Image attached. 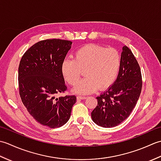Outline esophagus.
Masks as SVG:
<instances>
[{
    "mask_svg": "<svg viewBox=\"0 0 161 161\" xmlns=\"http://www.w3.org/2000/svg\"><path fill=\"white\" fill-rule=\"evenodd\" d=\"M77 100H85V99H86V96H79L77 97Z\"/></svg>",
    "mask_w": 161,
    "mask_h": 161,
    "instance_id": "esophagus-1",
    "label": "esophagus"
}]
</instances>
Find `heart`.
Segmentation results:
<instances>
[{
	"label": "heart",
	"instance_id": "b5f03b06",
	"mask_svg": "<svg viewBox=\"0 0 161 161\" xmlns=\"http://www.w3.org/2000/svg\"><path fill=\"white\" fill-rule=\"evenodd\" d=\"M73 57V59L64 60L61 73L65 80L75 86L85 70L86 77L73 89L77 94H89L97 88L104 90L110 86L117 77L121 65V57L117 50L93 43L80 47Z\"/></svg>",
	"mask_w": 161,
	"mask_h": 161
}]
</instances>
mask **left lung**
<instances>
[{"label":"left lung","mask_w":161,"mask_h":161,"mask_svg":"<svg viewBox=\"0 0 161 161\" xmlns=\"http://www.w3.org/2000/svg\"><path fill=\"white\" fill-rule=\"evenodd\" d=\"M142 85L139 64L131 50L125 46L122 47L121 65L115 81L96 97L97 105L91 113L93 121L105 128L120 124L136 107Z\"/></svg>","instance_id":"left-lung-1"}]
</instances>
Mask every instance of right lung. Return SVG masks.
<instances>
[{"label":"right lung","instance_id":"right-lung-1","mask_svg":"<svg viewBox=\"0 0 161 161\" xmlns=\"http://www.w3.org/2000/svg\"><path fill=\"white\" fill-rule=\"evenodd\" d=\"M72 42L62 39L43 40L23 54L19 67L20 97L36 122L57 128L68 121L75 95L55 98L67 89L61 64L71 48Z\"/></svg>","mask_w":161,"mask_h":161}]
</instances>
